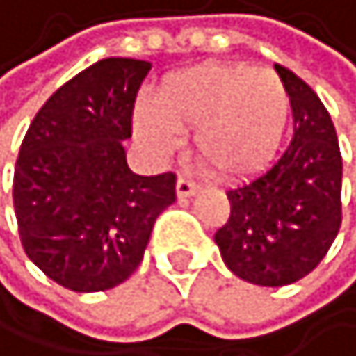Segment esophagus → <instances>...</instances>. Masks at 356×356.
Returning a JSON list of instances; mask_svg holds the SVG:
<instances>
[{"instance_id": "34e87169", "label": "esophagus", "mask_w": 356, "mask_h": 356, "mask_svg": "<svg viewBox=\"0 0 356 356\" xmlns=\"http://www.w3.org/2000/svg\"><path fill=\"white\" fill-rule=\"evenodd\" d=\"M197 191H200V184H197L195 179H193V177L181 175L179 179H177V197H179V200L193 197Z\"/></svg>"}]
</instances>
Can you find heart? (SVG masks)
Instances as JSON below:
<instances>
[{
	"mask_svg": "<svg viewBox=\"0 0 356 356\" xmlns=\"http://www.w3.org/2000/svg\"><path fill=\"white\" fill-rule=\"evenodd\" d=\"M291 118L286 86L270 70L204 63L165 76L154 111H136V131L170 152L193 129L195 156L220 179H245L270 163Z\"/></svg>",
	"mask_w": 356,
	"mask_h": 356,
	"instance_id": "obj_1",
	"label": "heart"
}]
</instances>
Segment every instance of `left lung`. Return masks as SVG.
Masks as SVG:
<instances>
[{
    "label": "left lung",
    "instance_id": "8db88e82",
    "mask_svg": "<svg viewBox=\"0 0 356 356\" xmlns=\"http://www.w3.org/2000/svg\"><path fill=\"white\" fill-rule=\"evenodd\" d=\"M275 70L291 99L293 140L273 168L227 191L232 213L213 236L227 268L259 286L302 280L341 227L343 161L334 122L298 74Z\"/></svg>",
    "mask_w": 356,
    "mask_h": 356
}]
</instances>
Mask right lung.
Segmentation results:
<instances>
[{
    "label": "right lung",
    "instance_id": "right-lung-1",
    "mask_svg": "<svg viewBox=\"0 0 356 356\" xmlns=\"http://www.w3.org/2000/svg\"><path fill=\"white\" fill-rule=\"evenodd\" d=\"M152 63L102 58L44 102L19 147L13 207L40 270L76 293L113 289L140 266L159 213L177 200L172 172L129 170L134 102Z\"/></svg>",
    "mask_w": 356,
    "mask_h": 356
}]
</instances>
